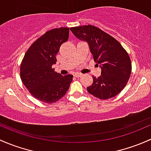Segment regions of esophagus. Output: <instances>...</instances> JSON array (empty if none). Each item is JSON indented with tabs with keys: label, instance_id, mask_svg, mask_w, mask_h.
I'll return each mask as SVG.
<instances>
[{
	"label": "esophagus",
	"instance_id": "obj_1",
	"mask_svg": "<svg viewBox=\"0 0 151 151\" xmlns=\"http://www.w3.org/2000/svg\"><path fill=\"white\" fill-rule=\"evenodd\" d=\"M74 77H80L82 75V74H81V73H78V72H76L75 74H74Z\"/></svg>",
	"mask_w": 151,
	"mask_h": 151
}]
</instances>
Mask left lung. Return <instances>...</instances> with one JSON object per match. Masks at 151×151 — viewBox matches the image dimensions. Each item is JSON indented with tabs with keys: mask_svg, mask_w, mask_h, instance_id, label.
<instances>
[{
	"mask_svg": "<svg viewBox=\"0 0 151 151\" xmlns=\"http://www.w3.org/2000/svg\"><path fill=\"white\" fill-rule=\"evenodd\" d=\"M78 39L88 43L94 61L101 69L99 77L88 92L101 100L115 97L124 88L132 71L131 60L121 44L110 35L93 25L70 28Z\"/></svg>",
	"mask_w": 151,
	"mask_h": 151,
	"instance_id": "8db88e82",
	"label": "left lung"
}]
</instances>
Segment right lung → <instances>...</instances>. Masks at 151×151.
<instances>
[{"mask_svg": "<svg viewBox=\"0 0 151 151\" xmlns=\"http://www.w3.org/2000/svg\"><path fill=\"white\" fill-rule=\"evenodd\" d=\"M69 29L46 32L29 47L20 66V76L32 96L46 104L56 102L66 95L73 75L62 76L52 68L61 44L69 39Z\"/></svg>", "mask_w": 151, "mask_h": 151, "instance_id": "1", "label": "right lung"}]
</instances>
